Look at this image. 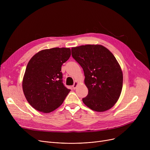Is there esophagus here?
Wrapping results in <instances>:
<instances>
[{"label": "esophagus", "instance_id": "obj_1", "mask_svg": "<svg viewBox=\"0 0 150 150\" xmlns=\"http://www.w3.org/2000/svg\"><path fill=\"white\" fill-rule=\"evenodd\" d=\"M77 85H78V82H77V81H75V82H74V85L72 86V88H73V89H75L76 88V87H77Z\"/></svg>", "mask_w": 150, "mask_h": 150}]
</instances>
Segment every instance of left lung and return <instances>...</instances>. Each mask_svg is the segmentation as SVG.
<instances>
[{
  "mask_svg": "<svg viewBox=\"0 0 150 150\" xmlns=\"http://www.w3.org/2000/svg\"><path fill=\"white\" fill-rule=\"evenodd\" d=\"M72 55L83 69L88 89L83 103L97 112L111 109L123 86L122 71L114 54L103 45L88 44L72 47Z\"/></svg>",
  "mask_w": 150,
  "mask_h": 150,
  "instance_id": "8db88e82",
  "label": "left lung"
}]
</instances>
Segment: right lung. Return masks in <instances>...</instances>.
<instances>
[{
    "mask_svg": "<svg viewBox=\"0 0 150 150\" xmlns=\"http://www.w3.org/2000/svg\"><path fill=\"white\" fill-rule=\"evenodd\" d=\"M71 55L69 48H52L38 52L30 59L22 81L29 104L37 111L49 113L59 107L70 89L62 83L61 66Z\"/></svg>",
    "mask_w": 150,
    "mask_h": 150,
    "instance_id": "add662e5",
    "label": "right lung"
}]
</instances>
